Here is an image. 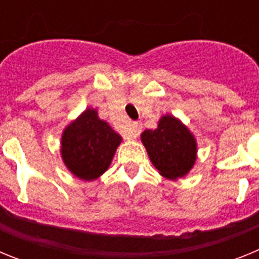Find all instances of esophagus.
Listing matches in <instances>:
<instances>
[{
  "label": "esophagus",
  "mask_w": 259,
  "mask_h": 259,
  "mask_svg": "<svg viewBox=\"0 0 259 259\" xmlns=\"http://www.w3.org/2000/svg\"><path fill=\"white\" fill-rule=\"evenodd\" d=\"M141 134V123L140 122H134L131 123V127L128 130L127 132V137L128 139H136L139 135Z\"/></svg>",
  "instance_id": "obj_1"
}]
</instances>
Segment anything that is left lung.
I'll return each mask as SVG.
<instances>
[{
    "mask_svg": "<svg viewBox=\"0 0 259 259\" xmlns=\"http://www.w3.org/2000/svg\"><path fill=\"white\" fill-rule=\"evenodd\" d=\"M141 141L153 166L166 179L183 178L196 163L197 141L189 128L170 114L161 116L155 130H145Z\"/></svg>",
    "mask_w": 259,
    "mask_h": 259,
    "instance_id": "8db88e82",
    "label": "left lung"
}]
</instances>
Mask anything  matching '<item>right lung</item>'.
<instances>
[{"instance_id": "obj_1", "label": "right lung", "mask_w": 259, "mask_h": 259, "mask_svg": "<svg viewBox=\"0 0 259 259\" xmlns=\"http://www.w3.org/2000/svg\"><path fill=\"white\" fill-rule=\"evenodd\" d=\"M120 143L122 136L88 107L63 130L61 157L72 175L92 182L109 168Z\"/></svg>"}]
</instances>
